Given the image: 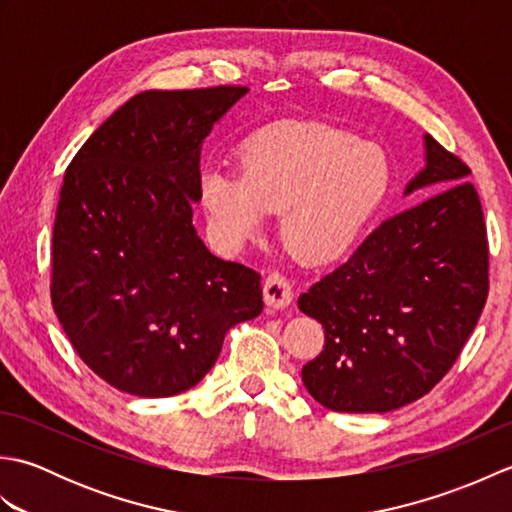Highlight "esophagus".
Here are the masks:
<instances>
[{"mask_svg":"<svg viewBox=\"0 0 512 512\" xmlns=\"http://www.w3.org/2000/svg\"><path fill=\"white\" fill-rule=\"evenodd\" d=\"M264 301H266V306L275 308V310L290 306L292 286H290L288 277L277 273V270L268 273V277L264 279Z\"/></svg>","mask_w":512,"mask_h":512,"instance_id":"1","label":"esophagus"}]
</instances>
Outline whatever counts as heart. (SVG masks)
Returning a JSON list of instances; mask_svg holds the SVG:
<instances>
[{
  "label": "heart",
  "instance_id": "1",
  "mask_svg": "<svg viewBox=\"0 0 512 512\" xmlns=\"http://www.w3.org/2000/svg\"><path fill=\"white\" fill-rule=\"evenodd\" d=\"M385 151L330 125H284L250 138L242 173L202 171L200 195L215 235L237 246L281 211V242L301 262L343 255L383 202Z\"/></svg>",
  "mask_w": 512,
  "mask_h": 512
}]
</instances>
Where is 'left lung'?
<instances>
[{"label":"left lung","instance_id":"left-lung-1","mask_svg":"<svg viewBox=\"0 0 512 512\" xmlns=\"http://www.w3.org/2000/svg\"><path fill=\"white\" fill-rule=\"evenodd\" d=\"M427 167L407 184L444 187L389 217L299 297L323 325V352L301 378L323 407L385 413L447 376L488 297V239L471 169L424 136Z\"/></svg>","mask_w":512,"mask_h":512}]
</instances>
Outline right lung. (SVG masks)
Instances as JSON below:
<instances>
[{"label": "right lung", "mask_w": 512, "mask_h": 512, "mask_svg": "<svg viewBox=\"0 0 512 512\" xmlns=\"http://www.w3.org/2000/svg\"><path fill=\"white\" fill-rule=\"evenodd\" d=\"M246 92H140L65 169L52 308L81 361L125 394L198 385L226 332L264 310L262 275L211 255L191 222L202 140Z\"/></svg>", "instance_id": "1"}]
</instances>
